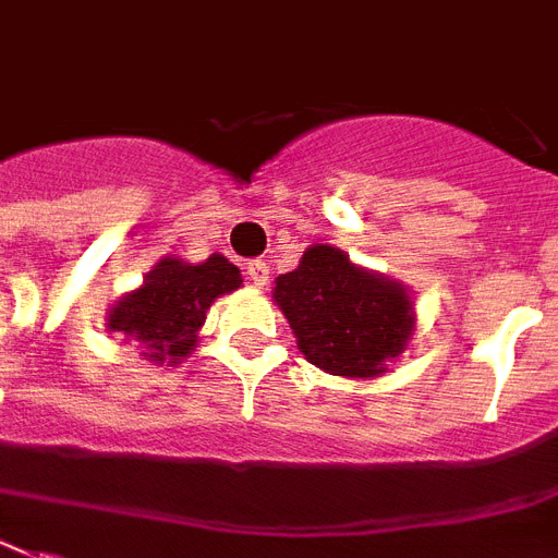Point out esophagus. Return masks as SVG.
Listing matches in <instances>:
<instances>
[{"mask_svg":"<svg viewBox=\"0 0 558 558\" xmlns=\"http://www.w3.org/2000/svg\"><path fill=\"white\" fill-rule=\"evenodd\" d=\"M246 275H250V280L257 289L269 283V266H266V260H250L246 264Z\"/></svg>","mask_w":558,"mask_h":558,"instance_id":"esophagus-1","label":"esophagus"}]
</instances>
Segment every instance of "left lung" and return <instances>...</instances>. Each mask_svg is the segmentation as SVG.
<instances>
[{
  "label": "left lung",
  "instance_id": "obj_1",
  "mask_svg": "<svg viewBox=\"0 0 558 558\" xmlns=\"http://www.w3.org/2000/svg\"><path fill=\"white\" fill-rule=\"evenodd\" d=\"M308 363L340 377H377L409 343L414 317L405 289L360 269L335 246H312L301 266L275 280Z\"/></svg>",
  "mask_w": 558,
  "mask_h": 558
}]
</instances>
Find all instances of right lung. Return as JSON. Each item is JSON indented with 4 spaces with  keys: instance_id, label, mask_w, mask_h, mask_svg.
<instances>
[{
    "instance_id": "right-lung-1",
    "label": "right lung",
    "mask_w": 558,
    "mask_h": 558,
    "mask_svg": "<svg viewBox=\"0 0 558 558\" xmlns=\"http://www.w3.org/2000/svg\"><path fill=\"white\" fill-rule=\"evenodd\" d=\"M238 287L241 271L221 255L198 266L163 257L138 292L124 294L112 306L110 329L147 343L149 360L175 363L195 345V331L207 317L209 303Z\"/></svg>"
}]
</instances>
